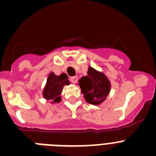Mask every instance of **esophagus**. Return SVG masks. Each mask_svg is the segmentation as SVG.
<instances>
[{"label":"esophagus","mask_w":156,"mask_h":156,"mask_svg":"<svg viewBox=\"0 0 156 156\" xmlns=\"http://www.w3.org/2000/svg\"><path fill=\"white\" fill-rule=\"evenodd\" d=\"M70 81H71L73 83H76L77 81H78V77L77 76H73L70 78Z\"/></svg>","instance_id":"obj_1"}]
</instances>
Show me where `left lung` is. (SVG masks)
<instances>
[{"mask_svg":"<svg viewBox=\"0 0 156 156\" xmlns=\"http://www.w3.org/2000/svg\"><path fill=\"white\" fill-rule=\"evenodd\" d=\"M81 91L87 103L100 105L105 100L110 91L109 80L102 73L89 67L87 75L81 77L79 83Z\"/></svg>","mask_w":156,"mask_h":156,"instance_id":"obj_1","label":"left lung"}]
</instances>
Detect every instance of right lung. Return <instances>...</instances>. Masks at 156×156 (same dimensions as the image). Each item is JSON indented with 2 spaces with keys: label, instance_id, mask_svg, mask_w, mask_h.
I'll return each mask as SVG.
<instances>
[{
  "label": "right lung",
  "instance_id": "obj_1",
  "mask_svg": "<svg viewBox=\"0 0 156 156\" xmlns=\"http://www.w3.org/2000/svg\"><path fill=\"white\" fill-rule=\"evenodd\" d=\"M69 84L68 76L66 73L56 76L53 73H51L47 80L46 86L43 92L44 98L47 100H51L52 103H58L61 101V94L63 87Z\"/></svg>",
  "mask_w": 156,
  "mask_h": 156
}]
</instances>
